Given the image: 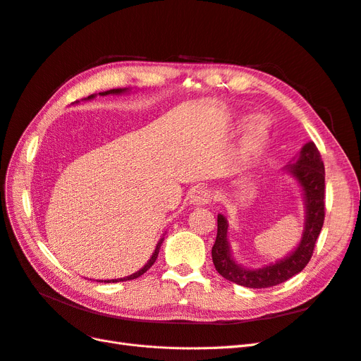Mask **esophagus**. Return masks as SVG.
<instances>
[{"label":"esophagus","mask_w":361,"mask_h":361,"mask_svg":"<svg viewBox=\"0 0 361 361\" xmlns=\"http://www.w3.org/2000/svg\"><path fill=\"white\" fill-rule=\"evenodd\" d=\"M211 199H212V195H211L209 191L203 190V188H199V190H195L191 194L190 203L194 204V206H204V204H207V203L211 202Z\"/></svg>","instance_id":"obj_1"}]
</instances>
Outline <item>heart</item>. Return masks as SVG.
I'll return each mask as SVG.
<instances>
[{
  "label": "heart",
  "mask_w": 361,
  "mask_h": 361,
  "mask_svg": "<svg viewBox=\"0 0 361 361\" xmlns=\"http://www.w3.org/2000/svg\"><path fill=\"white\" fill-rule=\"evenodd\" d=\"M269 140V128L265 120H255L253 123H250L247 134L243 141V157L245 159L257 158L262 152L265 150Z\"/></svg>",
  "instance_id": "b5f03b06"
}]
</instances>
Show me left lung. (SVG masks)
<instances>
[{"label":"left lung","instance_id":"obj_1","mask_svg":"<svg viewBox=\"0 0 361 361\" xmlns=\"http://www.w3.org/2000/svg\"><path fill=\"white\" fill-rule=\"evenodd\" d=\"M283 171L288 173L301 188L305 214L300 243L285 257L260 268H247L238 264L227 238L228 221L223 214H218L212 262L218 274L239 286L251 289L277 286L301 272L313 255L314 243L321 233L325 216V170L319 150L313 141L305 143L301 147L298 157L293 158Z\"/></svg>","mask_w":361,"mask_h":361}]
</instances>
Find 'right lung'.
Listing matches in <instances>:
<instances>
[{
  "instance_id": "right-lung-1",
  "label": "right lung",
  "mask_w": 361,
  "mask_h": 361,
  "mask_svg": "<svg viewBox=\"0 0 361 361\" xmlns=\"http://www.w3.org/2000/svg\"><path fill=\"white\" fill-rule=\"evenodd\" d=\"M129 92V89H113V90H106V92H101L99 94L101 96H106V94H123V93H128ZM96 94H90L89 97H85L84 101H89V99H93ZM80 101H76V104H78ZM162 241H164V236L159 239L158 241V244H157V248H155V251L154 253H152V256H150V259L147 260V264L141 268L140 271H137V272H134V274H130V276H128V277H123V279H113V280H97V281H104V283H117V281H126V280H134V279H137V277H140V276H143L145 272L155 264V260H157V257H158V253H159V248H161V244H162Z\"/></svg>"
}]
</instances>
